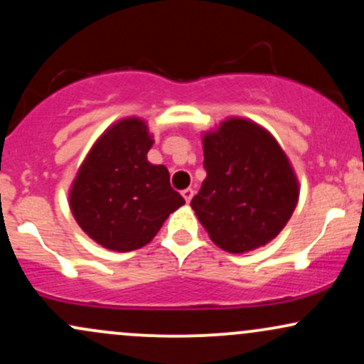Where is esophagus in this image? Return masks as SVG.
Masks as SVG:
<instances>
[{
  "label": "esophagus",
  "mask_w": 364,
  "mask_h": 364,
  "mask_svg": "<svg viewBox=\"0 0 364 364\" xmlns=\"http://www.w3.org/2000/svg\"><path fill=\"white\" fill-rule=\"evenodd\" d=\"M181 195H183V198L186 200V203H190V200L193 198V190H191V188H186V190L181 191Z\"/></svg>",
  "instance_id": "obj_1"
}]
</instances>
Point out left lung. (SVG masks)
Here are the masks:
<instances>
[{
  "label": "left lung",
  "mask_w": 364,
  "mask_h": 364,
  "mask_svg": "<svg viewBox=\"0 0 364 364\" xmlns=\"http://www.w3.org/2000/svg\"><path fill=\"white\" fill-rule=\"evenodd\" d=\"M203 168L207 178L190 205L219 248L252 252L291 219L298 181L286 154L258 124L232 118L207 133Z\"/></svg>",
  "instance_id": "8db88e82"
}]
</instances>
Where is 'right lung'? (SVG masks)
<instances>
[{
    "label": "right lung",
    "instance_id": "obj_1",
    "mask_svg": "<svg viewBox=\"0 0 364 364\" xmlns=\"http://www.w3.org/2000/svg\"><path fill=\"white\" fill-rule=\"evenodd\" d=\"M152 144L144 121H119L92 147L75 178L70 191L75 219L104 248H141L185 203L171 186L169 171L147 161Z\"/></svg>",
    "mask_w": 364,
    "mask_h": 364
}]
</instances>
